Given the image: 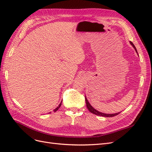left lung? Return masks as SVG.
<instances>
[{"instance_id":"1","label":"left lung","mask_w":152,"mask_h":152,"mask_svg":"<svg viewBox=\"0 0 152 152\" xmlns=\"http://www.w3.org/2000/svg\"><path fill=\"white\" fill-rule=\"evenodd\" d=\"M130 44L132 45V47L134 48L135 50L136 51V53H137V50H136V47L134 46V45L133 44V43L132 42H130ZM86 99V105H87V109H88L89 110V112H91L92 113H94L95 115H99V116H103V117H115L117 115H118L119 113H120V112L118 113H114V114H106V113H102V112H98V110H95L92 106L90 104V103L88 102V101H87L86 97L85 98Z\"/></svg>"}]
</instances>
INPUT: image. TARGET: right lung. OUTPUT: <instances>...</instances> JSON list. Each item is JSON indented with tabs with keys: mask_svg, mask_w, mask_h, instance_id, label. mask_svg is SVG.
<instances>
[{
	"mask_svg": "<svg viewBox=\"0 0 152 152\" xmlns=\"http://www.w3.org/2000/svg\"><path fill=\"white\" fill-rule=\"evenodd\" d=\"M61 103H60V104H59V105L58 106V107H57V108H56V109H54V112H56V111H57V110H58L59 109V108L61 107Z\"/></svg>",
	"mask_w": 152,
	"mask_h": 152,
	"instance_id": "obj_1",
	"label": "right lung"
}]
</instances>
